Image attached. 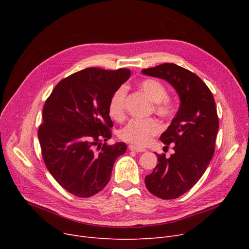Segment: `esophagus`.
Listing matches in <instances>:
<instances>
[{
    "mask_svg": "<svg viewBox=\"0 0 249 249\" xmlns=\"http://www.w3.org/2000/svg\"><path fill=\"white\" fill-rule=\"evenodd\" d=\"M128 148H129L130 150L136 151V152H144V151H146L145 149H143V148H138V147H136V146H134V145H129V146H128Z\"/></svg>",
    "mask_w": 249,
    "mask_h": 249,
    "instance_id": "34e87169",
    "label": "esophagus"
}]
</instances>
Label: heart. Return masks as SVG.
Returning <instances> with one entry per match:
<instances>
[{
	"label": "heart",
	"instance_id": "b5f03b06",
	"mask_svg": "<svg viewBox=\"0 0 249 249\" xmlns=\"http://www.w3.org/2000/svg\"><path fill=\"white\" fill-rule=\"evenodd\" d=\"M140 89L148 98L155 103V112L161 117L167 118L174 115L176 106L174 102L167 97V89L162 83L154 78L143 80ZM127 88L121 86L112 95L109 102V114L115 120L120 121L125 116V99ZM161 131L160 122L155 119H132L120 129L119 137L125 142L134 146L142 147L147 145L151 138Z\"/></svg>",
	"mask_w": 249,
	"mask_h": 249
}]
</instances>
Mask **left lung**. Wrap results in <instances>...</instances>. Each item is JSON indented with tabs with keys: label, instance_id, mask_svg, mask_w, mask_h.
Wrapping results in <instances>:
<instances>
[{
	"label": "left lung",
	"instance_id": "left-lung-1",
	"mask_svg": "<svg viewBox=\"0 0 249 249\" xmlns=\"http://www.w3.org/2000/svg\"><path fill=\"white\" fill-rule=\"evenodd\" d=\"M142 73L165 80L180 100L178 113L160 136L165 147L173 143L175 153L169 159L158 154V165L145 177L151 194L177 199L197 184L214 155L219 129L215 100L197 74L175 63L142 70Z\"/></svg>",
	"mask_w": 249,
	"mask_h": 249
}]
</instances>
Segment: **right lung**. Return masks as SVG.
Masks as SVG:
<instances>
[{
	"label": "right lung",
	"instance_id": "1",
	"mask_svg": "<svg viewBox=\"0 0 249 249\" xmlns=\"http://www.w3.org/2000/svg\"><path fill=\"white\" fill-rule=\"evenodd\" d=\"M130 75L126 69L89 68L63 78L44 104L38 129L44 163L76 197H91L106 187L115 160L126 152L124 142H102L112 137L110 99Z\"/></svg>",
	"mask_w": 249,
	"mask_h": 249
}]
</instances>
